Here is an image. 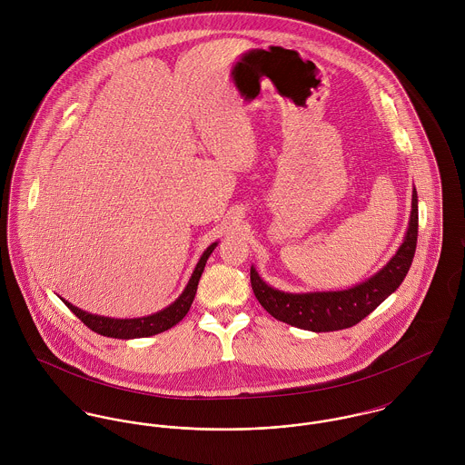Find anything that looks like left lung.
Instances as JSON below:
<instances>
[{
	"label": "left lung",
	"instance_id": "8db88e82",
	"mask_svg": "<svg viewBox=\"0 0 465 465\" xmlns=\"http://www.w3.org/2000/svg\"><path fill=\"white\" fill-rule=\"evenodd\" d=\"M419 209L417 192L411 193V213L404 240L391 262L374 275L347 290L290 293L266 284L258 270L251 266V284L256 299L266 312L290 326L313 332L338 331L352 328L371 315L404 281L413 262L417 245Z\"/></svg>",
	"mask_w": 465,
	"mask_h": 465
}]
</instances>
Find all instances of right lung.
I'll list each match as a JSON object with an SVG mask.
<instances>
[{
	"mask_svg": "<svg viewBox=\"0 0 465 465\" xmlns=\"http://www.w3.org/2000/svg\"><path fill=\"white\" fill-rule=\"evenodd\" d=\"M218 245V242L211 243L203 254L200 256L199 263L195 266L186 288L183 290V293L164 310L146 315V317H137V319H111V317H102V315H93L87 313L76 306H73L71 302L64 304L67 308L89 328L102 336H111V338H120V340H133V338H144V336H152L157 332L168 331L170 328H173L175 324H179L186 313L192 308V302L195 299L197 293V286H199L200 275L203 272V266L207 263V258L211 256V252L214 251V247Z\"/></svg>",
	"mask_w": 465,
	"mask_h": 465,
	"instance_id": "right-lung-1",
	"label": "right lung"
}]
</instances>
